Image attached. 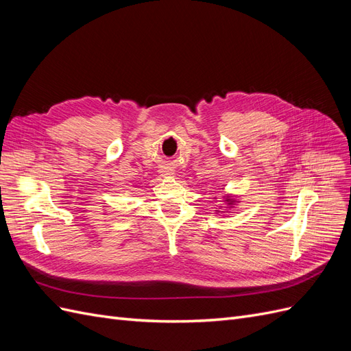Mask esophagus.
Segmentation results:
<instances>
[{
    "instance_id": "esophagus-1",
    "label": "esophagus",
    "mask_w": 351,
    "mask_h": 351,
    "mask_svg": "<svg viewBox=\"0 0 351 351\" xmlns=\"http://www.w3.org/2000/svg\"><path fill=\"white\" fill-rule=\"evenodd\" d=\"M162 173H164V176H171V174H174V169L165 168V169H162Z\"/></svg>"
}]
</instances>
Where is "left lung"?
Segmentation results:
<instances>
[{
	"label": "left lung",
	"instance_id": "1",
	"mask_svg": "<svg viewBox=\"0 0 351 351\" xmlns=\"http://www.w3.org/2000/svg\"><path fill=\"white\" fill-rule=\"evenodd\" d=\"M226 200L228 202V205H234V202H236V200H232V199H230V196H227V197H226Z\"/></svg>",
	"mask_w": 351,
	"mask_h": 351
}]
</instances>
